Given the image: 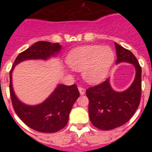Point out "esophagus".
I'll return each instance as SVG.
<instances>
[{
	"mask_svg": "<svg viewBox=\"0 0 152 152\" xmlns=\"http://www.w3.org/2000/svg\"><path fill=\"white\" fill-rule=\"evenodd\" d=\"M78 90H79V92H80V94L81 95H84V94H85V89H84L83 87H81V86H79Z\"/></svg>",
	"mask_w": 152,
	"mask_h": 152,
	"instance_id": "esophagus-1",
	"label": "esophagus"
}]
</instances>
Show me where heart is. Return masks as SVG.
Wrapping results in <instances>:
<instances>
[{
	"mask_svg": "<svg viewBox=\"0 0 152 152\" xmlns=\"http://www.w3.org/2000/svg\"><path fill=\"white\" fill-rule=\"evenodd\" d=\"M114 59V51L110 47L101 45L77 47L67 56L70 68L82 72L83 78L91 84H96L105 78Z\"/></svg>",
	"mask_w": 152,
	"mask_h": 152,
	"instance_id": "obj_1",
	"label": "heart"
}]
</instances>
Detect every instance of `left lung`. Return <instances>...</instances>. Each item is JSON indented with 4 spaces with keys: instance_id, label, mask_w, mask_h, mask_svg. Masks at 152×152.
Returning <instances> with one entry per match:
<instances>
[{
    "instance_id": "left-lung-1",
    "label": "left lung",
    "mask_w": 152,
    "mask_h": 152,
    "mask_svg": "<svg viewBox=\"0 0 152 152\" xmlns=\"http://www.w3.org/2000/svg\"><path fill=\"white\" fill-rule=\"evenodd\" d=\"M116 63L126 61L134 64L136 75L128 90L122 93L111 88L109 79L87 89L91 122L101 130H110L123 126L133 116L140 103L142 95V68L136 57L128 49L115 42Z\"/></svg>"
}]
</instances>
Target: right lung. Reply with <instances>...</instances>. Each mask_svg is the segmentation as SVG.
Wrapping results in <instances>:
<instances>
[{
  "label": "right lung",
  "mask_w": 152,
  "mask_h": 152,
  "mask_svg": "<svg viewBox=\"0 0 152 152\" xmlns=\"http://www.w3.org/2000/svg\"><path fill=\"white\" fill-rule=\"evenodd\" d=\"M58 43L39 41L18 55L10 72V94L13 110L18 117L29 128L41 132L52 133L66 126L72 106L80 93L76 84H60L51 96L41 104L27 106L15 96L12 88V72L20 61L27 59H47L59 52Z\"/></svg>",
  "instance_id": "add662e5"
}]
</instances>
